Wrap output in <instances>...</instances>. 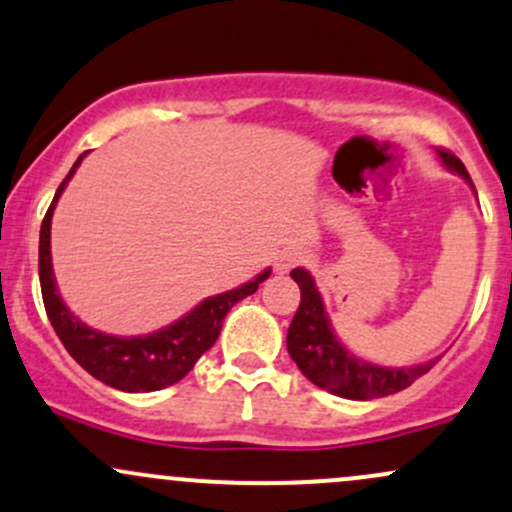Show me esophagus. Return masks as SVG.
I'll return each mask as SVG.
<instances>
[{"label":"esophagus","instance_id":"obj_1","mask_svg":"<svg viewBox=\"0 0 512 512\" xmlns=\"http://www.w3.org/2000/svg\"><path fill=\"white\" fill-rule=\"evenodd\" d=\"M303 262H306V255H303V252H299V250H284L282 255L277 257V262H274V269H277L279 274H286V272H291V269H294V267L303 265Z\"/></svg>","mask_w":512,"mask_h":512}]
</instances>
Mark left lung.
Instances as JSON below:
<instances>
[{"mask_svg":"<svg viewBox=\"0 0 512 512\" xmlns=\"http://www.w3.org/2000/svg\"><path fill=\"white\" fill-rule=\"evenodd\" d=\"M437 157L447 170L462 174L469 187L474 189L469 172L457 155H452L449 150H437ZM291 279L299 284L301 303L291 320L289 333H286V350L303 376L313 381L318 389L335 393L340 398H350V401H372V398L391 396V393L408 389L415 379L428 374L440 359L413 364V367H379V364L352 355L335 335L311 274L303 267H296L291 272Z\"/></svg>","mask_w":512,"mask_h":512,"instance_id":"obj_1","label":"left lung"}]
</instances>
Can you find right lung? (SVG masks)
Segmentation results:
<instances>
[{
  "instance_id": "obj_1",
  "label": "right lung",
  "mask_w": 512,
  "mask_h": 512,
  "mask_svg": "<svg viewBox=\"0 0 512 512\" xmlns=\"http://www.w3.org/2000/svg\"><path fill=\"white\" fill-rule=\"evenodd\" d=\"M84 155L87 153L77 157L70 174L63 179L41 223L38 277H41L46 313L60 342L65 345V350L94 379L104 381L111 389L128 393L160 391L165 386L177 384L179 379H184V376L192 372L196 359L218 340L226 313L235 303L243 301L245 296L255 294L257 286L265 282L272 269H265V272L257 274L255 279L238 286V289L209 296V299H204L199 306L192 308L187 316L174 320L167 328L155 330V333L138 335V338H121V335H109L89 328L60 299L53 274V257H50V223H53L55 204H58L60 194H63L72 174L80 167Z\"/></svg>"
}]
</instances>
